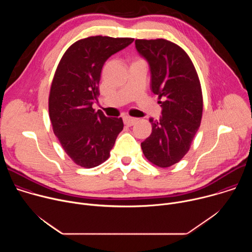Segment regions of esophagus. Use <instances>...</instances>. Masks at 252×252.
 Wrapping results in <instances>:
<instances>
[{"label": "esophagus", "mask_w": 252, "mask_h": 252, "mask_svg": "<svg viewBox=\"0 0 252 252\" xmlns=\"http://www.w3.org/2000/svg\"><path fill=\"white\" fill-rule=\"evenodd\" d=\"M124 121H125V124H126V126H133V125L137 122V119L132 118V117H129V116H126V117L124 118Z\"/></svg>", "instance_id": "obj_1"}]
</instances>
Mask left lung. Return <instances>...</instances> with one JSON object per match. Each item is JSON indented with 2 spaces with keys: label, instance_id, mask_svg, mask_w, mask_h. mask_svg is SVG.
<instances>
[{
  "label": "left lung",
  "instance_id": "8db88e82",
  "mask_svg": "<svg viewBox=\"0 0 252 252\" xmlns=\"http://www.w3.org/2000/svg\"><path fill=\"white\" fill-rule=\"evenodd\" d=\"M137 52L152 71V91L158 95L159 121L150 119L151 135L141 142L143 155L153 164L168 167L189 151L199 128L203 99L196 69L187 52L164 40H135Z\"/></svg>",
  "mask_w": 252,
  "mask_h": 252
}]
</instances>
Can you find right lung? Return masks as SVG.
Segmentation results:
<instances>
[{
    "instance_id": "1",
    "label": "right lung",
    "mask_w": 252,
    "mask_h": 252,
    "mask_svg": "<svg viewBox=\"0 0 252 252\" xmlns=\"http://www.w3.org/2000/svg\"><path fill=\"white\" fill-rule=\"evenodd\" d=\"M132 38L94 35L77 41L62 57L51 85L49 115L54 133L76 164L92 168L111 156L122 118H107L93 103L99 95L101 68L112 55L133 42Z\"/></svg>"
}]
</instances>
